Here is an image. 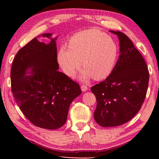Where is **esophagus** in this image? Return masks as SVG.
<instances>
[{
  "mask_svg": "<svg viewBox=\"0 0 159 159\" xmlns=\"http://www.w3.org/2000/svg\"><path fill=\"white\" fill-rule=\"evenodd\" d=\"M80 88H81V90L83 91V92H86V91L88 89V88H87V86L85 85H82L81 86H80Z\"/></svg>",
  "mask_w": 159,
  "mask_h": 159,
  "instance_id": "esophagus-1",
  "label": "esophagus"
}]
</instances>
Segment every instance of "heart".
<instances>
[{"label": "heart", "mask_w": 159, "mask_h": 159, "mask_svg": "<svg viewBox=\"0 0 159 159\" xmlns=\"http://www.w3.org/2000/svg\"><path fill=\"white\" fill-rule=\"evenodd\" d=\"M68 48L59 50L57 59L67 75L74 76L81 65L85 67L80 79L87 80L93 76L101 80L112 72L118 56L115 40L97 29L85 30L71 37Z\"/></svg>", "instance_id": "b5f03b06"}]
</instances>
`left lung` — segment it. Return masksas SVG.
Segmentation results:
<instances>
[{"mask_svg":"<svg viewBox=\"0 0 159 159\" xmlns=\"http://www.w3.org/2000/svg\"><path fill=\"white\" fill-rule=\"evenodd\" d=\"M110 32L119 38V59L110 75L91 88L97 100L94 119L102 127L120 126L135 116L149 83L146 63L131 40L121 32Z\"/></svg>","mask_w":159,"mask_h":159,"instance_id":"1","label":"left lung"}]
</instances>
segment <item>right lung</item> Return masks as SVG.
I'll use <instances>...</instances> for the list:
<instances>
[{
    "label": "right lung",
    "mask_w": 159,
    "mask_h": 159,
    "mask_svg": "<svg viewBox=\"0 0 159 159\" xmlns=\"http://www.w3.org/2000/svg\"><path fill=\"white\" fill-rule=\"evenodd\" d=\"M51 35H38L17 52L11 83L13 98L26 117L36 126L55 130L66 123L70 104L81 89L58 71L57 38ZM40 36L50 38V43H40Z\"/></svg>",
    "instance_id": "1"
}]
</instances>
